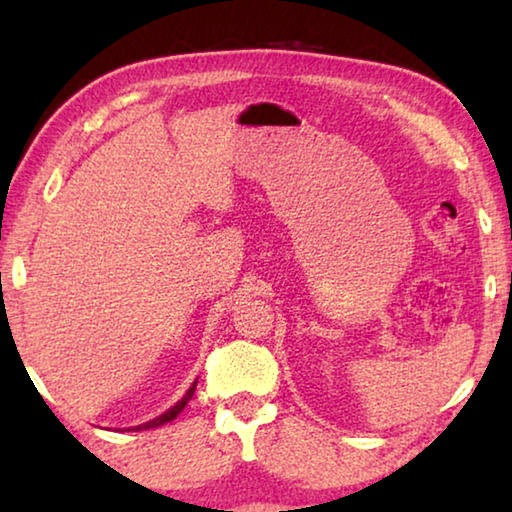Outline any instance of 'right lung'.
Masks as SVG:
<instances>
[{
	"label": "right lung",
	"instance_id": "right-lung-1",
	"mask_svg": "<svg viewBox=\"0 0 512 512\" xmlns=\"http://www.w3.org/2000/svg\"><path fill=\"white\" fill-rule=\"evenodd\" d=\"M196 381H198V379H196ZM196 381H194V384H192V386H189V391H187V393L183 395V400H180V402H176V404H173L169 411H164V413H162V415H158V418H155V420H149V422H144V424H137V427H133L131 431L153 429V427H160V424H164V422H171L173 418H176V415H178L180 411H183V409H185V406H187V402H189V400H192V395H194V391H196Z\"/></svg>",
	"mask_w": 512,
	"mask_h": 512
}]
</instances>
